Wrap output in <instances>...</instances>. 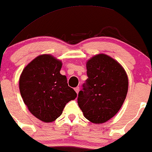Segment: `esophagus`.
<instances>
[{"label": "esophagus", "instance_id": "obj_1", "mask_svg": "<svg viewBox=\"0 0 152 152\" xmlns=\"http://www.w3.org/2000/svg\"><path fill=\"white\" fill-rule=\"evenodd\" d=\"M75 91L77 94H78V92H79V91H80V87H75Z\"/></svg>", "mask_w": 152, "mask_h": 152}]
</instances>
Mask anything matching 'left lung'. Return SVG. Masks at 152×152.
I'll use <instances>...</instances> for the list:
<instances>
[{
    "mask_svg": "<svg viewBox=\"0 0 152 152\" xmlns=\"http://www.w3.org/2000/svg\"><path fill=\"white\" fill-rule=\"evenodd\" d=\"M87 78L78 94L77 103L85 117L101 124L122 107L128 91V77L122 66L105 54L87 62Z\"/></svg>",
    "mask_w": 152,
    "mask_h": 152,
    "instance_id": "obj_1",
    "label": "left lung"
}]
</instances>
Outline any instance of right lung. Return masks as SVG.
Segmentation results:
<instances>
[{
	"label": "right lung",
	"mask_w": 152,
	"mask_h": 152,
	"mask_svg": "<svg viewBox=\"0 0 152 152\" xmlns=\"http://www.w3.org/2000/svg\"><path fill=\"white\" fill-rule=\"evenodd\" d=\"M62 62L50 55H41L23 69L19 80L21 97L29 111L44 122L62 115L66 104L77 97L60 73Z\"/></svg>",
	"instance_id": "obj_1"
}]
</instances>
